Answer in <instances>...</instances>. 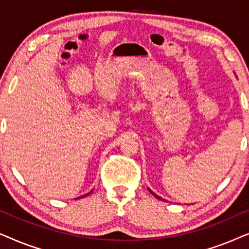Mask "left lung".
<instances>
[{"label":"left lung","instance_id":"8db88e82","mask_svg":"<svg viewBox=\"0 0 249 249\" xmlns=\"http://www.w3.org/2000/svg\"><path fill=\"white\" fill-rule=\"evenodd\" d=\"M147 189L149 190V192H151V194H152V195H154V196L156 197V198H159V199H161V200H164V199H163V198H161V197H159L158 195H156V194H154V193H153V192H152V190H151V189H149V188H147Z\"/></svg>","mask_w":249,"mask_h":249}]
</instances>
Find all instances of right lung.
Listing matches in <instances>:
<instances>
[{
    "mask_svg": "<svg viewBox=\"0 0 249 249\" xmlns=\"http://www.w3.org/2000/svg\"><path fill=\"white\" fill-rule=\"evenodd\" d=\"M91 193V192H90ZM90 193H88V194H86V195H83V196H80V197H78V198H83V197H86V196H88V195H89V194Z\"/></svg>",
    "mask_w": 249,
    "mask_h": 249,
    "instance_id": "obj_1",
    "label": "right lung"
}]
</instances>
